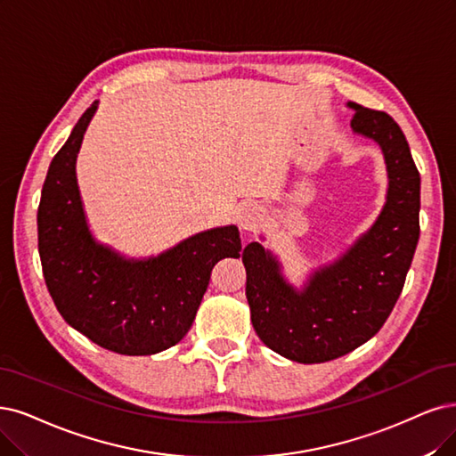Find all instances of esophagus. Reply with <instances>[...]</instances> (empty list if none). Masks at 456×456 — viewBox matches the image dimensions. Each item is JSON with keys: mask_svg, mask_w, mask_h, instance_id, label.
<instances>
[{"mask_svg": "<svg viewBox=\"0 0 456 456\" xmlns=\"http://www.w3.org/2000/svg\"><path fill=\"white\" fill-rule=\"evenodd\" d=\"M237 219H239V225L244 231H256L259 227V222L263 219V214H261V208L257 205H244L239 210Z\"/></svg>", "mask_w": 456, "mask_h": 456, "instance_id": "1", "label": "esophagus"}]
</instances>
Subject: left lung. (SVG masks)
Returning a JSON list of instances; mask_svg holds the SVG:
<instances>
[{"mask_svg": "<svg viewBox=\"0 0 456 456\" xmlns=\"http://www.w3.org/2000/svg\"><path fill=\"white\" fill-rule=\"evenodd\" d=\"M347 107L355 110L353 131L374 139L387 165L389 188L376 224L300 291L259 242L242 254L251 325L266 347L302 364L338 359L372 338L396 305L419 242L420 176L406 137L387 112L353 101Z\"/></svg>", "mask_w": 456, "mask_h": 456, "instance_id": "8db88e82", "label": "left lung"}]
</instances>
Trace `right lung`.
Here are the masks:
<instances>
[{
	"mask_svg": "<svg viewBox=\"0 0 456 456\" xmlns=\"http://www.w3.org/2000/svg\"><path fill=\"white\" fill-rule=\"evenodd\" d=\"M95 109L80 116L48 167L37 212L43 274L75 330L120 355H154L188 334L214 265L240 257V234L234 225L202 231L150 259H126L95 242L75 173Z\"/></svg>",
	"mask_w": 456,
	"mask_h": 456,
	"instance_id": "obj_1",
	"label": "right lung"
}]
</instances>
